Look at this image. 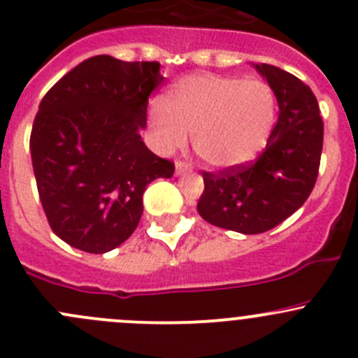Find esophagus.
I'll return each mask as SVG.
<instances>
[{"mask_svg":"<svg viewBox=\"0 0 358 358\" xmlns=\"http://www.w3.org/2000/svg\"><path fill=\"white\" fill-rule=\"evenodd\" d=\"M175 166H176V173H178V175H182V173L192 171V164H189L187 161H182V159H178Z\"/></svg>","mask_w":358,"mask_h":358,"instance_id":"1","label":"esophagus"}]
</instances>
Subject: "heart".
Here are the masks:
<instances>
[{"mask_svg": "<svg viewBox=\"0 0 358 358\" xmlns=\"http://www.w3.org/2000/svg\"><path fill=\"white\" fill-rule=\"evenodd\" d=\"M276 98L264 80L192 75L169 89L164 108L152 113L164 148L182 147L192 134L194 150L206 164L231 168L255 157L271 136Z\"/></svg>", "mask_w": 358, "mask_h": 358, "instance_id": "b5f03b06", "label": "heart"}]
</instances>
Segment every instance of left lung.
Segmentation results:
<instances>
[{
  "label": "left lung",
  "instance_id": "obj_1",
  "mask_svg": "<svg viewBox=\"0 0 358 358\" xmlns=\"http://www.w3.org/2000/svg\"><path fill=\"white\" fill-rule=\"evenodd\" d=\"M275 91L278 122L257 159L218 171H203L197 203L211 225L260 234L299 210L317 183L324 147V120L310 87L292 73L257 64Z\"/></svg>",
  "mask_w": 358,
  "mask_h": 358
}]
</instances>
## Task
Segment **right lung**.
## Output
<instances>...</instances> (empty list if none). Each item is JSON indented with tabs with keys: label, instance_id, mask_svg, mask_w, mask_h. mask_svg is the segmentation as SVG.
<instances>
[{
	"label": "right lung",
	"instance_id": "obj_1",
	"mask_svg": "<svg viewBox=\"0 0 358 358\" xmlns=\"http://www.w3.org/2000/svg\"><path fill=\"white\" fill-rule=\"evenodd\" d=\"M159 68L94 55L41 99L29 138L38 196L52 231L75 248H117L140 224L148 183L175 173L140 136Z\"/></svg>",
	"mask_w": 358,
	"mask_h": 358
}]
</instances>
